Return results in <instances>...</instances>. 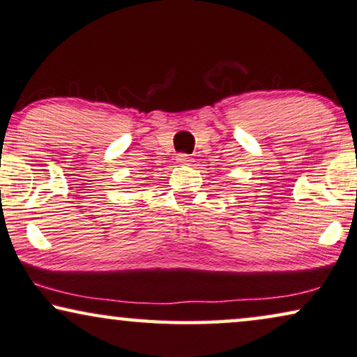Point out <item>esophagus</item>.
<instances>
[{
    "instance_id": "obj_1",
    "label": "esophagus",
    "mask_w": 357,
    "mask_h": 357,
    "mask_svg": "<svg viewBox=\"0 0 357 357\" xmlns=\"http://www.w3.org/2000/svg\"><path fill=\"white\" fill-rule=\"evenodd\" d=\"M192 158H190L188 154H183V153H180V154H177V162H180V164H190L192 162Z\"/></svg>"
}]
</instances>
